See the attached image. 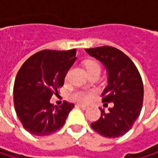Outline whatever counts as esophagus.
Segmentation results:
<instances>
[{
  "mask_svg": "<svg viewBox=\"0 0 158 158\" xmlns=\"http://www.w3.org/2000/svg\"><path fill=\"white\" fill-rule=\"evenodd\" d=\"M77 107H79L80 109H82V110H87L89 107L88 106H86V105H83V104H77Z\"/></svg>",
  "mask_w": 158,
  "mask_h": 158,
  "instance_id": "1",
  "label": "esophagus"
}]
</instances>
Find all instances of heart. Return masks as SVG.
Listing matches in <instances>:
<instances>
[{"label":"heart","mask_w":158,"mask_h":158,"mask_svg":"<svg viewBox=\"0 0 158 158\" xmlns=\"http://www.w3.org/2000/svg\"><path fill=\"white\" fill-rule=\"evenodd\" d=\"M86 69H87L88 73L92 72V71H100L101 72V66L99 65L98 62L93 61V60H90L86 64ZM93 95H94L93 91H81V90H79V91H75V92L71 93L70 98L72 100L78 102H80V103H86L91 99V97Z\"/></svg>","instance_id":"b5f03b06"}]
</instances>
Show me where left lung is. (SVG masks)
<instances>
[{"label":"left lung","mask_w":158,"mask_h":158,"mask_svg":"<svg viewBox=\"0 0 158 158\" xmlns=\"http://www.w3.org/2000/svg\"><path fill=\"white\" fill-rule=\"evenodd\" d=\"M85 51L104 66L108 85L102 93V102L113 103L109 111L100 108V119L90 126L105 137H120L132 128L142 110V78L134 62L117 48L100 47Z\"/></svg>","instance_id":"obj_1"}]
</instances>
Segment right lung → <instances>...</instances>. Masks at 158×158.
I'll return each mask as SVG.
<instances>
[{
    "label": "right lung",
    "instance_id": "1",
    "mask_svg": "<svg viewBox=\"0 0 158 158\" xmlns=\"http://www.w3.org/2000/svg\"><path fill=\"white\" fill-rule=\"evenodd\" d=\"M76 49L43 50L30 56L21 67L14 86L15 111L31 135H48L65 123L74 104L50 103L53 93L64 85L65 77L76 61Z\"/></svg>",
    "mask_w": 158,
    "mask_h": 158
}]
</instances>
